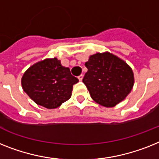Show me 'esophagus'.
Wrapping results in <instances>:
<instances>
[{
    "instance_id": "34e87169",
    "label": "esophagus",
    "mask_w": 159,
    "mask_h": 159,
    "mask_svg": "<svg viewBox=\"0 0 159 159\" xmlns=\"http://www.w3.org/2000/svg\"><path fill=\"white\" fill-rule=\"evenodd\" d=\"M83 78H84V75H82V74L78 76V79H79V80H80V81H82Z\"/></svg>"
}]
</instances>
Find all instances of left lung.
I'll list each match as a JSON object with an SVG mask.
<instances>
[{
	"mask_svg": "<svg viewBox=\"0 0 159 159\" xmlns=\"http://www.w3.org/2000/svg\"><path fill=\"white\" fill-rule=\"evenodd\" d=\"M88 71L83 79L91 98L106 107L124 100L132 89L134 76L125 61L110 53H96L85 62Z\"/></svg>",
	"mask_w": 159,
	"mask_h": 159,
	"instance_id": "obj_1",
	"label": "left lung"
}]
</instances>
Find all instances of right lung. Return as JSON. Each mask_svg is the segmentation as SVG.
<instances>
[{"label":"right lung","mask_w":159,"mask_h":159,"mask_svg":"<svg viewBox=\"0 0 159 159\" xmlns=\"http://www.w3.org/2000/svg\"><path fill=\"white\" fill-rule=\"evenodd\" d=\"M78 81L70 69L54 57L31 66L23 75L22 86L36 104L54 109L70 99L72 87Z\"/></svg>","instance_id":"1"}]
</instances>
